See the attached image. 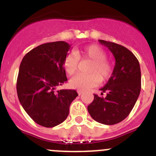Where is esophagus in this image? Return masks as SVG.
<instances>
[{"label":"esophagus","mask_w":156,"mask_h":156,"mask_svg":"<svg viewBox=\"0 0 156 156\" xmlns=\"http://www.w3.org/2000/svg\"><path fill=\"white\" fill-rule=\"evenodd\" d=\"M83 94L82 91H80V90H78V94L79 95H81Z\"/></svg>","instance_id":"34e87169"}]
</instances>
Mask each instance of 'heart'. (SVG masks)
Wrapping results in <instances>:
<instances>
[{
  "instance_id": "b5f03b06",
  "label": "heart",
  "mask_w": 156,
  "mask_h": 156,
  "mask_svg": "<svg viewBox=\"0 0 156 156\" xmlns=\"http://www.w3.org/2000/svg\"><path fill=\"white\" fill-rule=\"evenodd\" d=\"M106 52L97 45H90L82 50L71 52L65 57L64 68L67 74L73 75L78 70L80 59L91 61L88 75H76L69 81L72 88L78 90H87L94 87L101 81H107L113 72L112 63L106 58Z\"/></svg>"
}]
</instances>
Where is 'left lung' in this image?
<instances>
[{"label": "left lung", "mask_w": 156, "mask_h": 156, "mask_svg": "<svg viewBox=\"0 0 156 156\" xmlns=\"http://www.w3.org/2000/svg\"><path fill=\"white\" fill-rule=\"evenodd\" d=\"M109 49L115 59V67L108 81L101 90L106 97L94 94L87 106L92 119L105 125L119 123L126 119L137 101L141 87L138 60L129 50L115 43L98 40Z\"/></svg>", "instance_id": "1"}]
</instances>
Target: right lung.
Here are the masks:
<instances>
[{
  "instance_id": "1",
  "label": "right lung",
  "mask_w": 156,
  "mask_h": 156,
  "mask_svg": "<svg viewBox=\"0 0 156 156\" xmlns=\"http://www.w3.org/2000/svg\"><path fill=\"white\" fill-rule=\"evenodd\" d=\"M71 45L65 41L46 43L29 51L19 66L17 94L23 108L33 120L54 127L66 120L75 90H57L67 81L63 66Z\"/></svg>"
}]
</instances>
